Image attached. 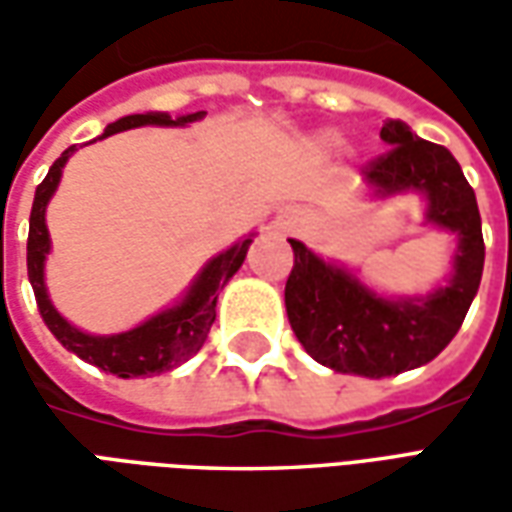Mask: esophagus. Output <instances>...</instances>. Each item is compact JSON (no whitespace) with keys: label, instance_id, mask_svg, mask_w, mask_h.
Instances as JSON below:
<instances>
[{"label":"esophagus","instance_id":"1","mask_svg":"<svg viewBox=\"0 0 512 512\" xmlns=\"http://www.w3.org/2000/svg\"><path fill=\"white\" fill-rule=\"evenodd\" d=\"M277 224L282 227V230H293V227L299 224V213L293 211V208H285V211H279Z\"/></svg>","mask_w":512,"mask_h":512}]
</instances>
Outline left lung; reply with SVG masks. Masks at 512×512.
I'll list each match as a JSON object with an SVG mask.
<instances>
[{
  "instance_id": "obj_1",
  "label": "left lung",
  "mask_w": 512,
  "mask_h": 512,
  "mask_svg": "<svg viewBox=\"0 0 512 512\" xmlns=\"http://www.w3.org/2000/svg\"><path fill=\"white\" fill-rule=\"evenodd\" d=\"M389 150L365 169L376 200L419 194L425 224L455 235L447 285L425 296H384L351 268L323 260L290 238L293 271L285 285L290 329L304 351L334 373L386 378L428 365L461 329L480 288L485 263L483 227L474 189L447 147L419 139L403 120L381 128Z\"/></svg>"
}]
</instances>
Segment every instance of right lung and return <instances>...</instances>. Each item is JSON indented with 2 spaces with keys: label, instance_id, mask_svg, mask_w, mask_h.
I'll use <instances>...</instances> for the list:
<instances>
[{
  "label": "right lung",
  "instance_id": "add662e5",
  "mask_svg": "<svg viewBox=\"0 0 512 512\" xmlns=\"http://www.w3.org/2000/svg\"><path fill=\"white\" fill-rule=\"evenodd\" d=\"M205 112H194V115L169 117L167 112H145V115H128L120 117L117 123L104 128L106 136L120 134L128 128L139 126H189L202 120ZM79 147L71 145L62 153L54 164H51L49 175L43 178L38 189H35V202H32V213H29V238H27V271L32 290H35V301L43 315V321L49 326V332L60 340L71 354H76L84 362L101 367L104 373H112L117 378H139V376H156V373H167L172 367L183 365L186 359L197 354L205 343V337L211 332L213 321H216V299L219 290L233 279V274L244 263L246 252L255 233L241 238L238 244L224 249L216 257H211L202 271L194 277L189 290L183 293L178 304H172L167 310L150 315L134 329L120 334H87L76 329L71 321H65L57 307L51 304L49 288H46V257L51 252L49 227H46V208L54 191L60 186L62 169L68 164V158L76 153Z\"/></svg>",
  "mask_w": 512,
  "mask_h": 512
}]
</instances>
